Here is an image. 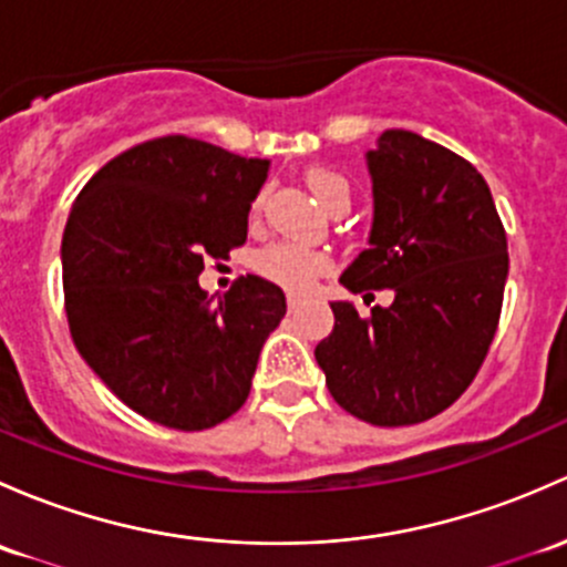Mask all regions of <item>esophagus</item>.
<instances>
[{
  "label": "esophagus",
  "mask_w": 567,
  "mask_h": 567,
  "mask_svg": "<svg viewBox=\"0 0 567 567\" xmlns=\"http://www.w3.org/2000/svg\"><path fill=\"white\" fill-rule=\"evenodd\" d=\"M299 307H301V296L290 293L288 296V309H290V312H296V309H299Z\"/></svg>",
  "instance_id": "34e87169"
}]
</instances>
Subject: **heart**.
<instances>
[{
  "label": "heart",
  "instance_id": "1",
  "mask_svg": "<svg viewBox=\"0 0 567 567\" xmlns=\"http://www.w3.org/2000/svg\"><path fill=\"white\" fill-rule=\"evenodd\" d=\"M309 193L318 198V204L329 208L337 200H350V182L339 171L333 168H309L307 176ZM260 277L268 282L279 285V288L290 290V293H307L315 285L320 274L331 268V258L320 249L301 247L296 241H274L255 260Z\"/></svg>",
  "mask_w": 567,
  "mask_h": 567
}]
</instances>
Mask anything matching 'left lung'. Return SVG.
<instances>
[{
	"label": "left lung",
	"instance_id": "left-lung-1",
	"mask_svg": "<svg viewBox=\"0 0 567 567\" xmlns=\"http://www.w3.org/2000/svg\"><path fill=\"white\" fill-rule=\"evenodd\" d=\"M369 247L342 271L350 293L391 288L361 318L331 301L333 331L315 348L339 408L374 426L421 424L473 383L497 331L508 241L484 176L451 148L385 130L367 152Z\"/></svg>",
	"mask_w": 567,
	"mask_h": 567
}]
</instances>
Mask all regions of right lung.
Segmentation results:
<instances>
[{
    "label": "right lung",
    "mask_w": 567,
    "mask_h": 567,
    "mask_svg": "<svg viewBox=\"0 0 567 567\" xmlns=\"http://www.w3.org/2000/svg\"><path fill=\"white\" fill-rule=\"evenodd\" d=\"M268 159L165 135L105 163L62 238L64 309L100 380L143 419L200 432L249 396L285 293L247 274L225 299L200 290L204 258L247 241Z\"/></svg>",
    "instance_id": "right-lung-1"
}]
</instances>
